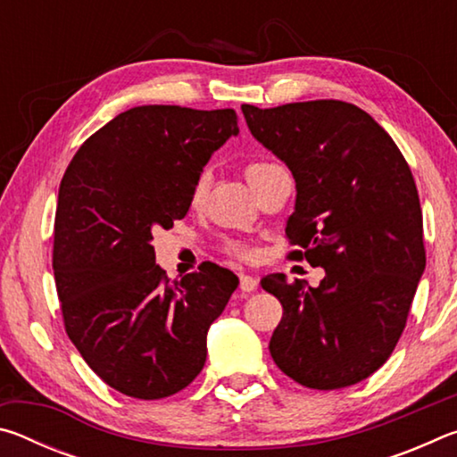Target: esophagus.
Returning <instances> with one entry per match:
<instances>
[{
    "label": "esophagus",
    "mask_w": 457,
    "mask_h": 457,
    "mask_svg": "<svg viewBox=\"0 0 457 457\" xmlns=\"http://www.w3.org/2000/svg\"><path fill=\"white\" fill-rule=\"evenodd\" d=\"M239 288H242V292H253L258 288V278L244 274L242 278H239Z\"/></svg>",
    "instance_id": "34e87169"
}]
</instances>
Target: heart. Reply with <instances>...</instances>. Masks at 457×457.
<instances>
[{"label": "heart", "instance_id": "b5f03b06", "mask_svg": "<svg viewBox=\"0 0 457 457\" xmlns=\"http://www.w3.org/2000/svg\"><path fill=\"white\" fill-rule=\"evenodd\" d=\"M270 167H274V163H264V161H256V163H250V165L245 167L247 181L253 179V177H256L258 173L266 171V169H270ZM205 191H207V173H199L197 179L193 181V187H191V195H189L191 204L193 205H199L201 201H204ZM229 252L231 253H237V256H244V253H245L244 247L242 245H236V244L229 245Z\"/></svg>", "mask_w": 457, "mask_h": 457}]
</instances>
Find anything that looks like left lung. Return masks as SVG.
<instances>
[{
    "mask_svg": "<svg viewBox=\"0 0 457 457\" xmlns=\"http://www.w3.org/2000/svg\"><path fill=\"white\" fill-rule=\"evenodd\" d=\"M242 112L296 181L286 236L303 250L290 256L327 272L316 288L262 278L284 308L270 354L311 389L359 383L391 357L425 270L411 169L385 129L343 100L242 104Z\"/></svg>",
    "mask_w": 457,
    "mask_h": 457,
    "instance_id": "8db88e82",
    "label": "left lung"
}]
</instances>
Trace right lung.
I'll list each match as a JSON object with an SVG mask.
<instances>
[{"mask_svg":"<svg viewBox=\"0 0 457 457\" xmlns=\"http://www.w3.org/2000/svg\"><path fill=\"white\" fill-rule=\"evenodd\" d=\"M237 133L231 108L135 106L88 137L62 177L54 278L64 327L122 395H175L205 365L207 330L237 276L201 264L171 282L153 234L187 215L193 181Z\"/></svg>","mask_w":457,"mask_h":457,"instance_id":"add662e5","label":"right lung"}]
</instances>
